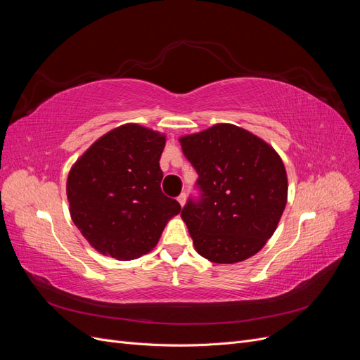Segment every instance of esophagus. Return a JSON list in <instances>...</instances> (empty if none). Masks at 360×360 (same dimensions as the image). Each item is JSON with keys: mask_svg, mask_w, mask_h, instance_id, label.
I'll list each match as a JSON object with an SVG mask.
<instances>
[{"mask_svg": "<svg viewBox=\"0 0 360 360\" xmlns=\"http://www.w3.org/2000/svg\"><path fill=\"white\" fill-rule=\"evenodd\" d=\"M177 201H179V202H180V205L183 207V205H184V202H186V193H184V192H183V193H180L179 197H177Z\"/></svg>", "mask_w": 360, "mask_h": 360, "instance_id": "34e87169", "label": "esophagus"}]
</instances>
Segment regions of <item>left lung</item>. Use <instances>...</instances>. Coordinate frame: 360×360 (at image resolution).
I'll use <instances>...</instances> for the list:
<instances>
[{
	"instance_id": "obj_1",
	"label": "left lung",
	"mask_w": 360,
	"mask_h": 360,
	"mask_svg": "<svg viewBox=\"0 0 360 360\" xmlns=\"http://www.w3.org/2000/svg\"><path fill=\"white\" fill-rule=\"evenodd\" d=\"M198 174V198L181 210L197 252L233 264L255 255L275 233L287 204L288 181L279 155L234 124H216L180 138Z\"/></svg>"
}]
</instances>
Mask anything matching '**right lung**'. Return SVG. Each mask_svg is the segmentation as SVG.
<instances>
[{"label":"right lung","mask_w":360,"mask_h":360,"mask_svg":"<svg viewBox=\"0 0 360 360\" xmlns=\"http://www.w3.org/2000/svg\"><path fill=\"white\" fill-rule=\"evenodd\" d=\"M165 135L124 124L75 162L68 200L76 228L103 255L135 259L150 252L180 204L160 189Z\"/></svg>","instance_id":"obj_1"}]
</instances>
